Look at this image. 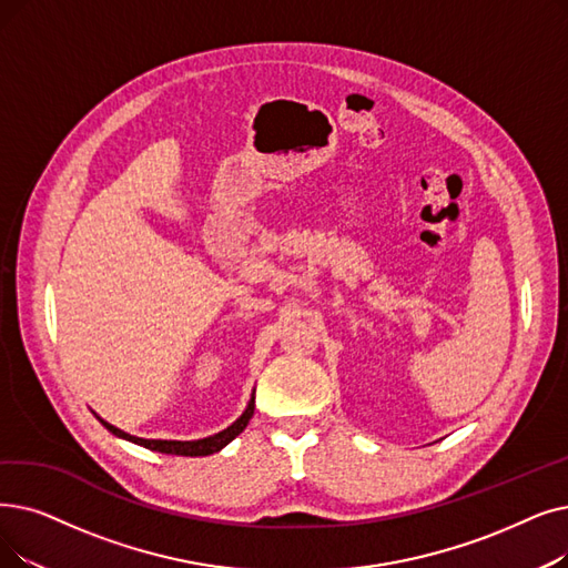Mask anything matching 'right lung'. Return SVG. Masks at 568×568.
<instances>
[{
    "label": "right lung",
    "instance_id": "right-lung-1",
    "mask_svg": "<svg viewBox=\"0 0 568 568\" xmlns=\"http://www.w3.org/2000/svg\"><path fill=\"white\" fill-rule=\"evenodd\" d=\"M253 410H255V392L253 397L248 402V406H245L243 415L239 417L236 423H232L227 429L217 432L213 436H206V438H200V440H160V438H139V436H132L128 432H122L113 425H109L106 420H102L100 415H97V420H100L113 436L118 438H125V440H132L136 443V446H143L148 450H155V453H164V455H183V457H204V455H213L217 450H223L230 440H234L245 427H248L251 417H253Z\"/></svg>",
    "mask_w": 568,
    "mask_h": 568
}]
</instances>
